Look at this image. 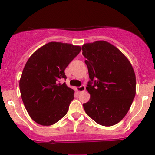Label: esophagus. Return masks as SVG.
Returning <instances> with one entry per match:
<instances>
[{"instance_id": "1", "label": "esophagus", "mask_w": 155, "mask_h": 155, "mask_svg": "<svg viewBox=\"0 0 155 155\" xmlns=\"http://www.w3.org/2000/svg\"><path fill=\"white\" fill-rule=\"evenodd\" d=\"M86 90V87L84 85H81V87H76V90L79 93V92H82V91H84V90Z\"/></svg>"}]
</instances>
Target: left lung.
<instances>
[{
    "instance_id": "8db88e82",
    "label": "left lung",
    "mask_w": 155,
    "mask_h": 155,
    "mask_svg": "<svg viewBox=\"0 0 155 155\" xmlns=\"http://www.w3.org/2000/svg\"><path fill=\"white\" fill-rule=\"evenodd\" d=\"M83 56L88 68L87 90L90 99L83 104L89 117L99 124L113 126L129 111L136 95V75L127 58L104 41L84 44Z\"/></svg>"
}]
</instances>
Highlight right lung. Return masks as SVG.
I'll return each instance as SVG.
<instances>
[{
	"mask_svg": "<svg viewBox=\"0 0 155 155\" xmlns=\"http://www.w3.org/2000/svg\"><path fill=\"white\" fill-rule=\"evenodd\" d=\"M81 50L80 46L50 42L27 61L19 89L24 105L34 121L50 126L66 114L74 91L59 81L66 79L65 69Z\"/></svg>",
	"mask_w": 155,
	"mask_h": 155,
	"instance_id": "add662e5",
	"label": "right lung"
}]
</instances>
